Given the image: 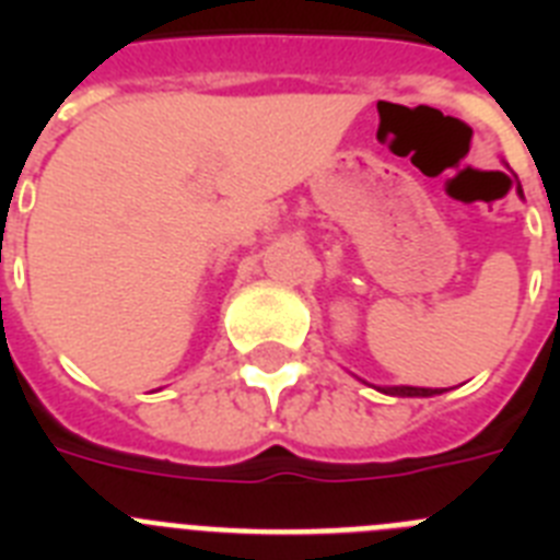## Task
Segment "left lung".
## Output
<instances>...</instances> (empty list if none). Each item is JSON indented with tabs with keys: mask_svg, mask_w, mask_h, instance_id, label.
Returning <instances> with one entry per match:
<instances>
[{
	"mask_svg": "<svg viewBox=\"0 0 560 560\" xmlns=\"http://www.w3.org/2000/svg\"><path fill=\"white\" fill-rule=\"evenodd\" d=\"M381 393L389 395H400V398H429V395H438V389H427V387H384Z\"/></svg>",
	"mask_w": 560,
	"mask_h": 560,
	"instance_id": "8db88e82",
	"label": "left lung"
}]
</instances>
